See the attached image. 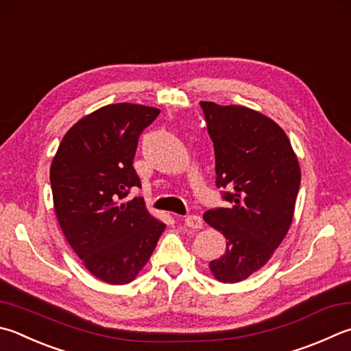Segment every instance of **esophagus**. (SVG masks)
Instances as JSON below:
<instances>
[{
	"instance_id": "34e87169",
	"label": "esophagus",
	"mask_w": 351,
	"mask_h": 351,
	"mask_svg": "<svg viewBox=\"0 0 351 351\" xmlns=\"http://www.w3.org/2000/svg\"><path fill=\"white\" fill-rule=\"evenodd\" d=\"M184 224L190 228H202V219L197 215H189L184 218Z\"/></svg>"
}]
</instances>
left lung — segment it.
Listing matches in <instances>:
<instances>
[{"mask_svg":"<svg viewBox=\"0 0 351 351\" xmlns=\"http://www.w3.org/2000/svg\"><path fill=\"white\" fill-rule=\"evenodd\" d=\"M215 147L216 186L228 189L227 208L204 221L227 239L208 269L219 282L247 279L269 263L291 226L301 169L289 136L271 118L244 106L201 101Z\"/></svg>","mask_w":351,"mask_h":351,"instance_id":"8db88e82","label":"left lung"}]
</instances>
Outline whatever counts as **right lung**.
Segmentation results:
<instances>
[{"label":"right lung","instance_id":"1","mask_svg":"<svg viewBox=\"0 0 351 351\" xmlns=\"http://www.w3.org/2000/svg\"><path fill=\"white\" fill-rule=\"evenodd\" d=\"M158 114L141 104L101 107L70 127L50 165L62 233L86 269L112 285L139 275L165 230L143 197L123 201L141 187L133 158L139 135Z\"/></svg>","mask_w":351,"mask_h":351}]
</instances>
